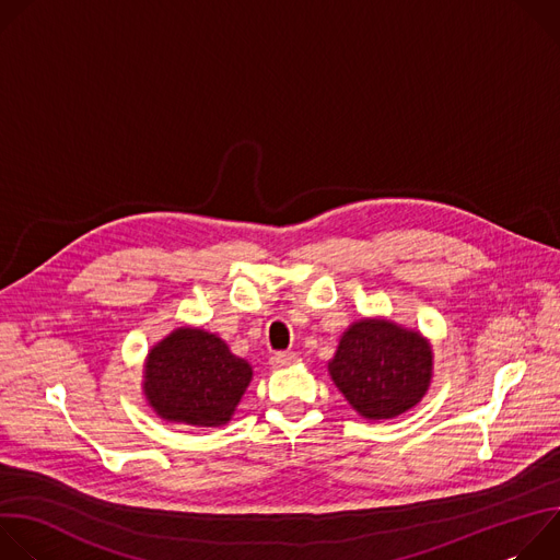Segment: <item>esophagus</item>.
Here are the masks:
<instances>
[{
	"label": "esophagus",
	"instance_id": "1",
	"mask_svg": "<svg viewBox=\"0 0 560 560\" xmlns=\"http://www.w3.org/2000/svg\"><path fill=\"white\" fill-rule=\"evenodd\" d=\"M296 361H299V357L294 352H275L270 357L272 368H288V365H294Z\"/></svg>",
	"mask_w": 560,
	"mask_h": 560
}]
</instances>
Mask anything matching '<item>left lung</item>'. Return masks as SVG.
<instances>
[{"mask_svg":"<svg viewBox=\"0 0 560 560\" xmlns=\"http://www.w3.org/2000/svg\"><path fill=\"white\" fill-rule=\"evenodd\" d=\"M328 372L363 419H394L425 396L432 348L417 330L387 318H361L343 332Z\"/></svg>","mask_w":560,"mask_h":560,"instance_id":"left-lung-1","label":"left lung"}]
</instances>
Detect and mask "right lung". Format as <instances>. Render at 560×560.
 I'll return each instance as SVG.
<instances>
[{"label": "right lung", "instance_id": "obj_1", "mask_svg": "<svg viewBox=\"0 0 560 560\" xmlns=\"http://www.w3.org/2000/svg\"><path fill=\"white\" fill-rule=\"evenodd\" d=\"M250 378V363L217 335L179 328L148 352L143 394L164 421L219 428L232 419Z\"/></svg>", "mask_w": 560, "mask_h": 560}]
</instances>
